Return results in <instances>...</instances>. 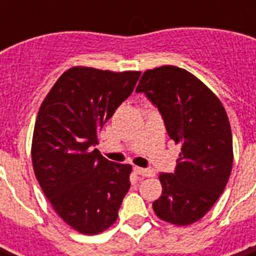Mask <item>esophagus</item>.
Returning a JSON list of instances; mask_svg holds the SVG:
<instances>
[{"label": "esophagus", "instance_id": "34e87169", "mask_svg": "<svg viewBox=\"0 0 256 256\" xmlns=\"http://www.w3.org/2000/svg\"><path fill=\"white\" fill-rule=\"evenodd\" d=\"M136 174L142 175V176H154L156 175V171L152 168H134Z\"/></svg>", "mask_w": 256, "mask_h": 256}]
</instances>
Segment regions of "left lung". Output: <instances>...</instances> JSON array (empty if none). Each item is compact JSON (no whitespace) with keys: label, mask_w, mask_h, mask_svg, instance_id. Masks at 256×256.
Masks as SVG:
<instances>
[{"label":"left lung","mask_w":256,"mask_h":256,"mask_svg":"<svg viewBox=\"0 0 256 256\" xmlns=\"http://www.w3.org/2000/svg\"><path fill=\"white\" fill-rule=\"evenodd\" d=\"M136 92L160 110L171 140L180 144L174 172H160L158 218L187 226L204 216L222 195L232 168V134L214 92L176 66L144 72Z\"/></svg>","instance_id":"8db88e82"}]
</instances>
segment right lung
<instances>
[{
    "mask_svg": "<svg viewBox=\"0 0 256 256\" xmlns=\"http://www.w3.org/2000/svg\"><path fill=\"white\" fill-rule=\"evenodd\" d=\"M140 77V72L72 68L38 112L32 144L34 174L56 212L81 234L112 226L130 188L132 166L110 162L92 148Z\"/></svg>",
    "mask_w": 256,
    "mask_h": 256,
    "instance_id": "obj_1",
    "label": "right lung"
}]
</instances>
